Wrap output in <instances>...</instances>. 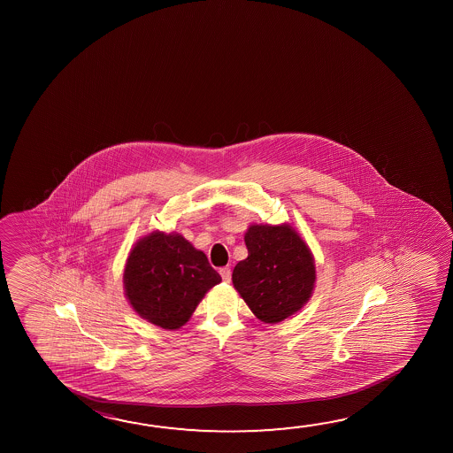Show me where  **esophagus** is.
Listing matches in <instances>:
<instances>
[{
  "label": "esophagus",
  "mask_w": 453,
  "mask_h": 453,
  "mask_svg": "<svg viewBox=\"0 0 453 453\" xmlns=\"http://www.w3.org/2000/svg\"><path fill=\"white\" fill-rule=\"evenodd\" d=\"M219 274H221V278H223L224 282H230V274H232V272H230L229 267L221 268V270H219Z\"/></svg>",
  "instance_id": "1"
}]
</instances>
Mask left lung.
Instances as JSON below:
<instances>
[{"instance_id": "obj_1", "label": "left lung", "mask_w": 453, "mask_h": 453, "mask_svg": "<svg viewBox=\"0 0 453 453\" xmlns=\"http://www.w3.org/2000/svg\"><path fill=\"white\" fill-rule=\"evenodd\" d=\"M245 243L248 257L232 282L252 314L278 324L300 311L316 286V262L302 235L289 223L250 224Z\"/></svg>"}]
</instances>
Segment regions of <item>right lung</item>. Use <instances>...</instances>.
Wrapping results in <instances>:
<instances>
[{
  "mask_svg": "<svg viewBox=\"0 0 453 453\" xmlns=\"http://www.w3.org/2000/svg\"><path fill=\"white\" fill-rule=\"evenodd\" d=\"M221 282L205 252L181 234L153 230L127 254L123 288L134 311L153 326L179 330L208 290Z\"/></svg>",
  "mask_w": 453,
  "mask_h": 453,
  "instance_id": "add662e5",
  "label": "right lung"
}]
</instances>
